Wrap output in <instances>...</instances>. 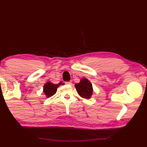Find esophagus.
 I'll list each match as a JSON object with an SVG mask.
<instances>
[{
  "instance_id": "34e87169",
  "label": "esophagus",
  "mask_w": 147,
  "mask_h": 147,
  "mask_svg": "<svg viewBox=\"0 0 147 147\" xmlns=\"http://www.w3.org/2000/svg\"><path fill=\"white\" fill-rule=\"evenodd\" d=\"M65 84H67V85H71V84L72 83V82H65Z\"/></svg>"
}]
</instances>
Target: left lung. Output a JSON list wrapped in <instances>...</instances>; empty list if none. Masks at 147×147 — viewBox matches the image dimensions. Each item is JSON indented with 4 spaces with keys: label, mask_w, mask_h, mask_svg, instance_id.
I'll return each instance as SVG.
<instances>
[{
    "label": "left lung",
    "mask_w": 147,
    "mask_h": 147,
    "mask_svg": "<svg viewBox=\"0 0 147 147\" xmlns=\"http://www.w3.org/2000/svg\"><path fill=\"white\" fill-rule=\"evenodd\" d=\"M75 87L78 94L85 98H90L93 92L92 85L89 81L83 78L79 83H76Z\"/></svg>",
    "instance_id": "left-lung-1"
}]
</instances>
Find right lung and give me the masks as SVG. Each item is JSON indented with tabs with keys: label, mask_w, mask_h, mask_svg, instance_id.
<instances>
[{
	"label": "right lung",
	"mask_w": 147,
	"mask_h": 147,
	"mask_svg": "<svg viewBox=\"0 0 147 147\" xmlns=\"http://www.w3.org/2000/svg\"><path fill=\"white\" fill-rule=\"evenodd\" d=\"M61 85H64V83L59 82L58 84H53L51 82H47L43 86V92H44L47 97H51L54 95L57 91V88Z\"/></svg>",
	"instance_id": "right-lung-1"
}]
</instances>
